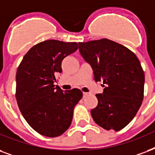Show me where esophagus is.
Listing matches in <instances>:
<instances>
[{"mask_svg": "<svg viewBox=\"0 0 155 155\" xmlns=\"http://www.w3.org/2000/svg\"><path fill=\"white\" fill-rule=\"evenodd\" d=\"M88 95V93H83V96H84V97H87Z\"/></svg>", "mask_w": 155, "mask_h": 155, "instance_id": "1", "label": "esophagus"}]
</instances>
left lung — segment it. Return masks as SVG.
Masks as SVG:
<instances>
[{
  "instance_id": "1",
  "label": "left lung",
  "mask_w": 155,
  "mask_h": 155,
  "mask_svg": "<svg viewBox=\"0 0 155 155\" xmlns=\"http://www.w3.org/2000/svg\"><path fill=\"white\" fill-rule=\"evenodd\" d=\"M80 54L91 65L94 80L105 87L91 110L94 122L106 130L123 129L137 113L144 97L145 74L135 54L108 39L80 42Z\"/></svg>"
}]
</instances>
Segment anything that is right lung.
Masks as SVG:
<instances>
[{"mask_svg": "<svg viewBox=\"0 0 155 155\" xmlns=\"http://www.w3.org/2000/svg\"><path fill=\"white\" fill-rule=\"evenodd\" d=\"M78 49L76 42L45 41L31 47L16 73V100L28 124L41 135L55 137L71 124L74 107L82 98L78 88L63 91L54 84L62 61Z\"/></svg>", "mask_w": 155, "mask_h": 155, "instance_id": "add662e5", "label": "right lung"}]
</instances>
